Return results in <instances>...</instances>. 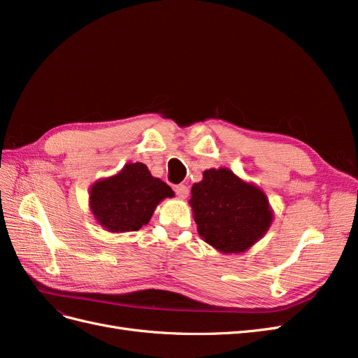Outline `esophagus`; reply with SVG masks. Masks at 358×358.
Wrapping results in <instances>:
<instances>
[{
  "instance_id": "34e87169",
  "label": "esophagus",
  "mask_w": 358,
  "mask_h": 358,
  "mask_svg": "<svg viewBox=\"0 0 358 358\" xmlns=\"http://www.w3.org/2000/svg\"><path fill=\"white\" fill-rule=\"evenodd\" d=\"M175 191H176V194H178V196H179L180 199H187L188 194H189V189H188L187 185H178V187L175 188Z\"/></svg>"
}]
</instances>
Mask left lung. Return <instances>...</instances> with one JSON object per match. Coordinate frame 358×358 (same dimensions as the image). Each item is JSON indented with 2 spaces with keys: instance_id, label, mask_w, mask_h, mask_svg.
I'll return each mask as SVG.
<instances>
[{
  "instance_id": "1",
  "label": "left lung",
  "mask_w": 358,
  "mask_h": 358,
  "mask_svg": "<svg viewBox=\"0 0 358 358\" xmlns=\"http://www.w3.org/2000/svg\"><path fill=\"white\" fill-rule=\"evenodd\" d=\"M189 204L199 234L222 254H239L257 243L273 220L266 194L229 169L203 171Z\"/></svg>"
}]
</instances>
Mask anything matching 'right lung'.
<instances>
[{"label": "right lung", "instance_id": "obj_1", "mask_svg": "<svg viewBox=\"0 0 358 358\" xmlns=\"http://www.w3.org/2000/svg\"><path fill=\"white\" fill-rule=\"evenodd\" d=\"M173 196V189L150 175L145 164L129 162L115 176L94 183L90 208L107 231H137L149 222L159 201Z\"/></svg>", "mask_w": 358, "mask_h": 358}]
</instances>
